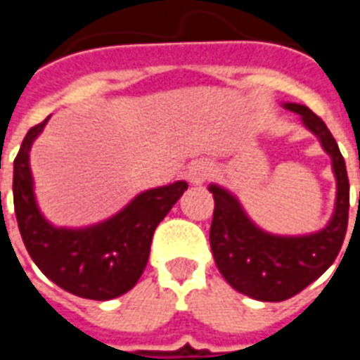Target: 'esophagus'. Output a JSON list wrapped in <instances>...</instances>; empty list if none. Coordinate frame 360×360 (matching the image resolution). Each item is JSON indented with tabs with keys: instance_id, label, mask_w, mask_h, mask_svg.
I'll return each mask as SVG.
<instances>
[{
	"instance_id": "34e87169",
	"label": "esophagus",
	"mask_w": 360,
	"mask_h": 360,
	"mask_svg": "<svg viewBox=\"0 0 360 360\" xmlns=\"http://www.w3.org/2000/svg\"><path fill=\"white\" fill-rule=\"evenodd\" d=\"M210 172H212V167L208 162H204V160H196V162H193V164L188 165L187 179L191 181V183H195V185H200V183H204V181L210 177Z\"/></svg>"
}]
</instances>
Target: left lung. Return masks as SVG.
<instances>
[{
	"label": "left lung",
	"mask_w": 360,
	"mask_h": 360,
	"mask_svg": "<svg viewBox=\"0 0 360 360\" xmlns=\"http://www.w3.org/2000/svg\"><path fill=\"white\" fill-rule=\"evenodd\" d=\"M285 108L301 115L302 123L316 134L332 156L338 200L332 221L322 231L302 237H278L258 229L235 196L218 185H210L214 196L210 226L214 260L229 285L257 301H285L310 285L333 264L347 233L349 179L338 142L324 121L307 105L285 103Z\"/></svg>",
	"instance_id": "8db88e82"
}]
</instances>
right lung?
Returning <instances> with one entry per match:
<instances>
[{
	"instance_id": "add662e5",
	"label": "right lung",
	"mask_w": 360,
	"mask_h": 360,
	"mask_svg": "<svg viewBox=\"0 0 360 360\" xmlns=\"http://www.w3.org/2000/svg\"><path fill=\"white\" fill-rule=\"evenodd\" d=\"M48 119L25 136L13 162V202L20 237L44 276L69 293L108 301L133 289L150 257V243L158 224L188 187L177 181L150 188L103 224L86 229H58L38 210L32 191L28 152ZM1 204V191H0Z\"/></svg>"
}]
</instances>
